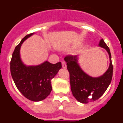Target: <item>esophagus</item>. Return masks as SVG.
<instances>
[{
	"instance_id": "obj_1",
	"label": "esophagus",
	"mask_w": 123,
	"mask_h": 123,
	"mask_svg": "<svg viewBox=\"0 0 123 123\" xmlns=\"http://www.w3.org/2000/svg\"><path fill=\"white\" fill-rule=\"evenodd\" d=\"M62 67L63 68H67V64H66V63L65 62H63L62 63Z\"/></svg>"
}]
</instances>
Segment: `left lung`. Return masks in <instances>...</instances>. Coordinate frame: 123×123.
Returning a JSON list of instances; mask_svg holds the SVG:
<instances>
[{"label": "left lung", "instance_id": "obj_1", "mask_svg": "<svg viewBox=\"0 0 123 123\" xmlns=\"http://www.w3.org/2000/svg\"><path fill=\"white\" fill-rule=\"evenodd\" d=\"M98 45L109 54L110 66L107 71L98 78H92L82 71L78 63L77 55H69L65 57L69 73L72 94L78 102L82 104L98 100L107 89L112 79L113 65L110 49L103 39L100 41Z\"/></svg>", "mask_w": 123, "mask_h": 123}]
</instances>
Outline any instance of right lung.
<instances>
[{"instance_id": "obj_1", "label": "right lung", "mask_w": 123, "mask_h": 123, "mask_svg": "<svg viewBox=\"0 0 123 123\" xmlns=\"http://www.w3.org/2000/svg\"><path fill=\"white\" fill-rule=\"evenodd\" d=\"M33 34L26 36L15 47L10 62V72L19 92L28 99L39 102L50 94L51 81L62 68V63L52 64L45 61L37 66H26L22 62L19 54L21 46Z\"/></svg>"}]
</instances>
